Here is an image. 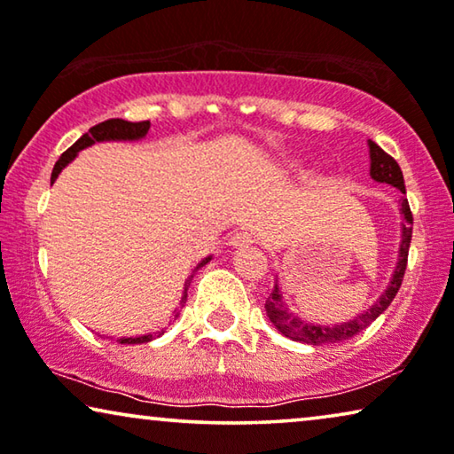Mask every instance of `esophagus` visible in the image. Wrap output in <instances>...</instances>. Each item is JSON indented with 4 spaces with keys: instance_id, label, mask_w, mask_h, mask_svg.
<instances>
[{
    "instance_id": "obj_1",
    "label": "esophagus",
    "mask_w": 454,
    "mask_h": 454,
    "mask_svg": "<svg viewBox=\"0 0 454 454\" xmlns=\"http://www.w3.org/2000/svg\"><path fill=\"white\" fill-rule=\"evenodd\" d=\"M254 244V235L250 231H238L231 235V239H229V246L233 247H247Z\"/></svg>"
}]
</instances>
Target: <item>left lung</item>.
<instances>
[{
	"mask_svg": "<svg viewBox=\"0 0 454 454\" xmlns=\"http://www.w3.org/2000/svg\"><path fill=\"white\" fill-rule=\"evenodd\" d=\"M370 146V176L374 182L388 184L393 188L401 190L405 194V179H403V171L396 160L382 151L376 142L368 140ZM401 244H399V260H396L395 272L390 277L387 289L382 291V295L374 301V306L365 309L364 314L356 316L353 320L339 322L334 326H322L314 325V322L301 320L300 316L289 312L287 303L283 300L281 287H278V281L272 287V294L264 303L266 316H269L272 325L277 326L278 333H283L285 337L300 340V343L308 345H325V343H340V340L351 339L353 334L362 333L364 328H368L372 322H374L378 316H380L384 309L390 306V301L395 300L396 291H399L403 283V275H405L407 269V254H409V244H411V231H413V215L411 208H409L407 198H401Z\"/></svg>",
	"mask_w": 454,
	"mask_h": 454,
	"instance_id": "obj_1",
	"label": "left lung"
}]
</instances>
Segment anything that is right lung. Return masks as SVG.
<instances>
[{
	"instance_id": "add662e5",
	"label": "right lung",
	"mask_w": 454,
	"mask_h": 454,
	"mask_svg": "<svg viewBox=\"0 0 454 454\" xmlns=\"http://www.w3.org/2000/svg\"><path fill=\"white\" fill-rule=\"evenodd\" d=\"M148 128H151V121H126V120H107L103 123H97V126H92L89 132L80 136V138L74 142V145L67 148V151L61 154L58 163L53 167V173H51V184L58 179V176L61 173V169L67 163H72L74 159H76V154L80 151H84V148H89L95 145V142H132V140H142L145 136L148 134ZM207 262H210V256L204 258L198 262V266L194 270L200 269ZM190 281L188 278L184 285V294H182V301H179V306H184L185 300H188V287H190ZM159 333L154 334H142V337H123L120 339V343L123 345H138V343H148V340H153L157 337Z\"/></svg>"
}]
</instances>
